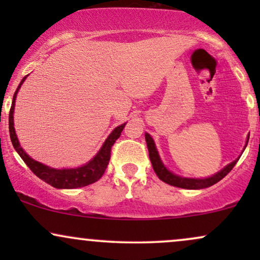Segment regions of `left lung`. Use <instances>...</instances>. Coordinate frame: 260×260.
<instances>
[{"label":"left lung","instance_id":"left-lung-1","mask_svg":"<svg viewBox=\"0 0 260 260\" xmlns=\"http://www.w3.org/2000/svg\"><path fill=\"white\" fill-rule=\"evenodd\" d=\"M249 136L247 138V143H248ZM145 140H147V147L149 150V157H150L151 165H153V169L155 174L157 175V177L160 178L161 181H164L165 183L171 184V186L184 188V189H203V188H208L213 184L217 183L219 181H221L226 175L234 169V166L237 164L238 159L232 161L231 164H229L228 166H225L222 170H220L219 172H216L215 175L210 176V177L207 178H188V177H182V176L175 175L174 172H171L170 170L166 169V166L164 165L162 161L160 159V155L157 153V149L155 147L154 139L151 138V136L149 133H145ZM247 147V144H246ZM244 147V149H246Z\"/></svg>","mask_w":260,"mask_h":260}]
</instances>
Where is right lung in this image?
Segmentation results:
<instances>
[{
	"label": "right lung",
	"mask_w": 260,
	"mask_h": 260,
	"mask_svg": "<svg viewBox=\"0 0 260 260\" xmlns=\"http://www.w3.org/2000/svg\"><path fill=\"white\" fill-rule=\"evenodd\" d=\"M26 77L22 79L20 84L18 85L16 92L13 95V101H12V106L10 110V136L13 148L19 154L23 161L28 165V168L31 170L32 174L38 176L40 180H43L46 183L51 184L52 187L58 188V189H73V188H80L88 186V184L94 183L98 180H100L101 176L104 175L105 170L109 165L110 156H111V148L115 144V142L120 138L121 132L123 131L126 123L121 124V126L116 127L115 129L110 133L105 142H104L103 147L98 151L92 159L85 165L79 166L76 169H53L50 166L44 165V164L39 162V161L31 159L28 154L23 150L20 147L19 140L17 138L16 129H14V121H13V113H14V105H16V98L18 90L24 83Z\"/></svg>",
	"instance_id": "add662e5"
}]
</instances>
